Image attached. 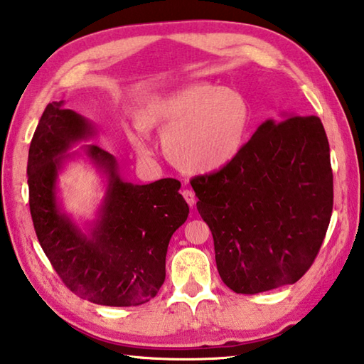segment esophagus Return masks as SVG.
Here are the masks:
<instances>
[{
	"mask_svg": "<svg viewBox=\"0 0 364 364\" xmlns=\"http://www.w3.org/2000/svg\"><path fill=\"white\" fill-rule=\"evenodd\" d=\"M181 194H183L184 200L188 202L189 206H194V205H196V194H194V192H192L191 189H184V191L181 192Z\"/></svg>",
	"mask_w": 364,
	"mask_h": 364,
	"instance_id": "34e87169",
	"label": "esophagus"
}]
</instances>
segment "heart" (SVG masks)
Here are the masks:
<instances>
[{"instance_id":"1","label":"heart","mask_w":364,"mask_h":364,"mask_svg":"<svg viewBox=\"0 0 364 364\" xmlns=\"http://www.w3.org/2000/svg\"><path fill=\"white\" fill-rule=\"evenodd\" d=\"M251 107L241 92L189 83L146 99L135 113L140 129H159L168 161L184 173L213 175L238 158L251 127ZM127 137L140 154L149 148L137 131Z\"/></svg>"}]
</instances>
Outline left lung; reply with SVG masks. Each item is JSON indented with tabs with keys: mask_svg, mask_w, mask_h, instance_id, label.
Here are the masks:
<instances>
[{
	"mask_svg": "<svg viewBox=\"0 0 364 364\" xmlns=\"http://www.w3.org/2000/svg\"><path fill=\"white\" fill-rule=\"evenodd\" d=\"M267 119L229 167L191 181L215 240L220 279L237 294L295 284L333 211L330 145L317 117Z\"/></svg>",
	"mask_w": 364,
	"mask_h": 364,
	"instance_id": "obj_1",
	"label": "left lung"
}]
</instances>
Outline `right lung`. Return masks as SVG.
I'll list each match as a JSON object with an SVG mask.
<instances>
[{
  "instance_id": "obj_1",
  "label": "right lung",
  "mask_w": 364,
  "mask_h": 364,
  "mask_svg": "<svg viewBox=\"0 0 364 364\" xmlns=\"http://www.w3.org/2000/svg\"><path fill=\"white\" fill-rule=\"evenodd\" d=\"M96 135L88 118L46 107L28 153L30 211L36 235L55 272L83 300L102 306H137L156 296L166 281L170 238L186 223L189 206L181 183L123 180L115 156L80 141ZM88 160L105 178L95 219L78 226L59 200L58 180L69 160Z\"/></svg>"
}]
</instances>
